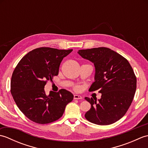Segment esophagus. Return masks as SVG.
I'll return each instance as SVG.
<instances>
[{
	"instance_id": "obj_1",
	"label": "esophagus",
	"mask_w": 148,
	"mask_h": 148,
	"mask_svg": "<svg viewBox=\"0 0 148 148\" xmlns=\"http://www.w3.org/2000/svg\"><path fill=\"white\" fill-rule=\"evenodd\" d=\"M83 97H81V95H74V99L75 100H80L82 99Z\"/></svg>"
}]
</instances>
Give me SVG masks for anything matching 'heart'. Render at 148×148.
Returning <instances> with one entry per match:
<instances>
[{
	"label": "heart",
	"mask_w": 148,
	"mask_h": 148,
	"mask_svg": "<svg viewBox=\"0 0 148 148\" xmlns=\"http://www.w3.org/2000/svg\"><path fill=\"white\" fill-rule=\"evenodd\" d=\"M76 90H79V87H77V88H76Z\"/></svg>",
	"instance_id": "heart-1"
}]
</instances>
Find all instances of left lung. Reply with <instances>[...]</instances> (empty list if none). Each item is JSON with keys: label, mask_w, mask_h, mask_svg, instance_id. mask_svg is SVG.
<instances>
[{"label": "left lung", "mask_w": 148, "mask_h": 148, "mask_svg": "<svg viewBox=\"0 0 148 148\" xmlns=\"http://www.w3.org/2000/svg\"><path fill=\"white\" fill-rule=\"evenodd\" d=\"M77 53L95 67V81L89 91L102 93L98 100L84 98L91 104L84 116L96 125L114 123L125 114L134 99L137 79L132 68L123 56L105 47L80 49Z\"/></svg>", "instance_id": "left-lung-1"}]
</instances>
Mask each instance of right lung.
Segmentation results:
<instances>
[{
	"instance_id": "1",
	"label": "right lung",
	"mask_w": 148,
	"mask_h": 148,
	"mask_svg": "<svg viewBox=\"0 0 148 148\" xmlns=\"http://www.w3.org/2000/svg\"><path fill=\"white\" fill-rule=\"evenodd\" d=\"M72 49L37 48L21 58L12 73L11 93L25 116L37 123L46 124L62 117L74 95L62 89L58 92L45 91L46 81L58 74L63 58Z\"/></svg>"
}]
</instances>
